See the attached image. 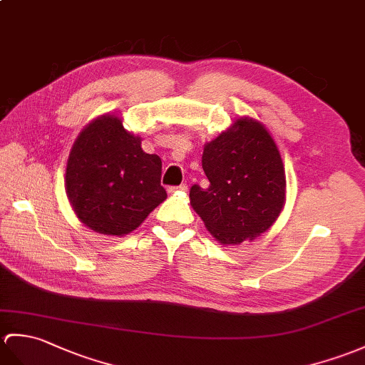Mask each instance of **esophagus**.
Masks as SVG:
<instances>
[{
	"label": "esophagus",
	"instance_id": "esophagus-1",
	"mask_svg": "<svg viewBox=\"0 0 365 365\" xmlns=\"http://www.w3.org/2000/svg\"><path fill=\"white\" fill-rule=\"evenodd\" d=\"M188 190V186H186V183H182V185H179V186H171V188H169L168 191L171 192V194H174V192H179V191H186Z\"/></svg>",
	"mask_w": 365,
	"mask_h": 365
}]
</instances>
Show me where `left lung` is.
I'll return each mask as SVG.
<instances>
[{
  "mask_svg": "<svg viewBox=\"0 0 365 365\" xmlns=\"http://www.w3.org/2000/svg\"><path fill=\"white\" fill-rule=\"evenodd\" d=\"M202 168L210 186H191V207L219 242L238 245L272 227L284 205L286 175L277 144L259 121L240 118L207 143Z\"/></svg>",
  "mask_w": 365,
  "mask_h": 365,
  "instance_id": "8db88e82",
  "label": "left lung"
}]
</instances>
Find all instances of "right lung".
Returning a JSON list of instances; mask_svg holds the SVG:
<instances>
[{
    "label": "right lung",
    "instance_id": "right-lung-1",
    "mask_svg": "<svg viewBox=\"0 0 365 365\" xmlns=\"http://www.w3.org/2000/svg\"><path fill=\"white\" fill-rule=\"evenodd\" d=\"M162 160L141 149L113 115L83 127L66 162L65 188L76 216L93 232L124 236L166 199Z\"/></svg>",
    "mask_w": 365,
    "mask_h": 365
}]
</instances>
